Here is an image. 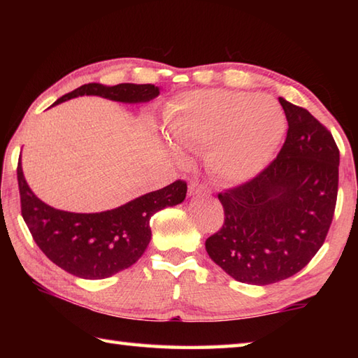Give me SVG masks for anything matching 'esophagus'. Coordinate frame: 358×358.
<instances>
[{
	"mask_svg": "<svg viewBox=\"0 0 358 358\" xmlns=\"http://www.w3.org/2000/svg\"><path fill=\"white\" fill-rule=\"evenodd\" d=\"M189 195L191 196H199V195H209V189L204 187L200 183H195L192 181L191 185H189Z\"/></svg>",
	"mask_w": 358,
	"mask_h": 358,
	"instance_id": "1",
	"label": "esophagus"
}]
</instances>
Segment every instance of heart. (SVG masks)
Returning a JSON list of instances; mask_svg holds the SVG:
<instances>
[{"mask_svg":"<svg viewBox=\"0 0 358 358\" xmlns=\"http://www.w3.org/2000/svg\"><path fill=\"white\" fill-rule=\"evenodd\" d=\"M166 129L180 149L206 148V163L217 177L245 183L271 163L286 117L271 95L206 89L181 95L167 113Z\"/></svg>","mask_w":358,"mask_h":358,"instance_id":"heart-1","label":"heart"}]
</instances>
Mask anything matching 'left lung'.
Wrapping results in <instances>:
<instances>
[{
    "instance_id": "1",
    "label": "left lung",
    "mask_w": 358,
    "mask_h": 358,
    "mask_svg": "<svg viewBox=\"0 0 358 358\" xmlns=\"http://www.w3.org/2000/svg\"><path fill=\"white\" fill-rule=\"evenodd\" d=\"M287 120L277 158L248 183L218 194L224 224L206 240L209 257L241 283L292 277L322 248L338 191L340 152L310 113L280 96Z\"/></svg>"
}]
</instances>
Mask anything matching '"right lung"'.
<instances>
[{"label":"right lung","mask_w":358,"mask_h":358,"mask_svg":"<svg viewBox=\"0 0 358 358\" xmlns=\"http://www.w3.org/2000/svg\"><path fill=\"white\" fill-rule=\"evenodd\" d=\"M83 95L135 104L154 100L159 95V87L134 83L117 86L89 83L58 98L52 106ZM17 173L21 214L38 248L59 268L86 280L112 277L138 262L152 237L150 217L167 206L183 203L187 192L185 181L178 180L115 209L77 214L55 209L38 199L27 185L21 162Z\"/></svg>","instance_id":"obj_1"}]
</instances>
